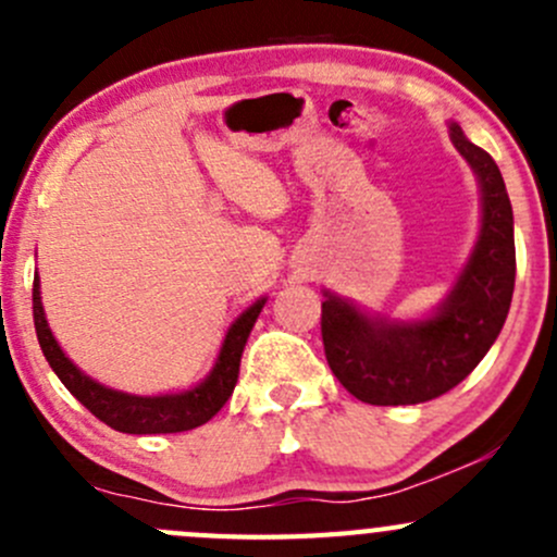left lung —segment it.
<instances>
[{
  "instance_id": "8db88e82",
  "label": "left lung",
  "mask_w": 557,
  "mask_h": 557,
  "mask_svg": "<svg viewBox=\"0 0 557 557\" xmlns=\"http://www.w3.org/2000/svg\"><path fill=\"white\" fill-rule=\"evenodd\" d=\"M482 185V228L450 299L423 323H385L329 296L320 310L325 361L347 391L377 407L420 404L463 383L507 320L515 290V228L507 185L491 153L450 126Z\"/></svg>"
}]
</instances>
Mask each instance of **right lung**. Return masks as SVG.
Listing matches in <instances>:
<instances>
[{
    "label": "right lung",
    "instance_id": "right-lung-1",
    "mask_svg": "<svg viewBox=\"0 0 557 557\" xmlns=\"http://www.w3.org/2000/svg\"><path fill=\"white\" fill-rule=\"evenodd\" d=\"M267 301H256L250 310L237 318V323L228 329L226 342L221 347L215 369L210 377L194 391L177 393V396H128V393H117L112 387L94 383L91 377L81 372L59 342L53 339L45 320L42 301H39V283L35 280V290H32V307H35V329L39 347H42L45 358H48L50 369L59 374L66 391L83 404L91 414H97L102 423L110 429L123 431V434H180V431H190L196 425H205L207 420L215 418L221 412L223 404L234 393L239 377V361H243L245 342L250 336L252 323H256L258 312L263 310Z\"/></svg>",
    "mask_w": 557,
    "mask_h": 557
}]
</instances>
